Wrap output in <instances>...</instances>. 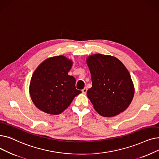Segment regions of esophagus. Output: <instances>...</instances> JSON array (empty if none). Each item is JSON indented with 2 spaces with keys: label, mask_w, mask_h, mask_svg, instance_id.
Masks as SVG:
<instances>
[{
  "label": "esophagus",
  "mask_w": 159,
  "mask_h": 159,
  "mask_svg": "<svg viewBox=\"0 0 159 159\" xmlns=\"http://www.w3.org/2000/svg\"><path fill=\"white\" fill-rule=\"evenodd\" d=\"M87 88H84L83 89H82V92L84 94H86V92H87Z\"/></svg>",
  "instance_id": "1"
}]
</instances>
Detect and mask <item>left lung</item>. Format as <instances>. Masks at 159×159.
<instances>
[{"label":"left lung","instance_id":"1","mask_svg":"<svg viewBox=\"0 0 159 159\" xmlns=\"http://www.w3.org/2000/svg\"><path fill=\"white\" fill-rule=\"evenodd\" d=\"M86 63L92 82L87 96L94 109L103 117L116 116L125 111L134 94L126 67L117 58L101 54L89 56Z\"/></svg>","mask_w":159,"mask_h":159}]
</instances>
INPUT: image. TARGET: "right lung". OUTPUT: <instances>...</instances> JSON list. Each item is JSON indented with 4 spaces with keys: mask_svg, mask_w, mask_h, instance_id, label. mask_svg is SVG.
Instances as JSON below:
<instances>
[{
    "mask_svg": "<svg viewBox=\"0 0 159 159\" xmlns=\"http://www.w3.org/2000/svg\"><path fill=\"white\" fill-rule=\"evenodd\" d=\"M71 60L60 55L47 58L33 73L29 86L32 102L41 111L58 115L81 93L76 89V80L68 75Z\"/></svg>",
    "mask_w": 159,
    "mask_h": 159,
    "instance_id": "1",
    "label": "right lung"
}]
</instances>
